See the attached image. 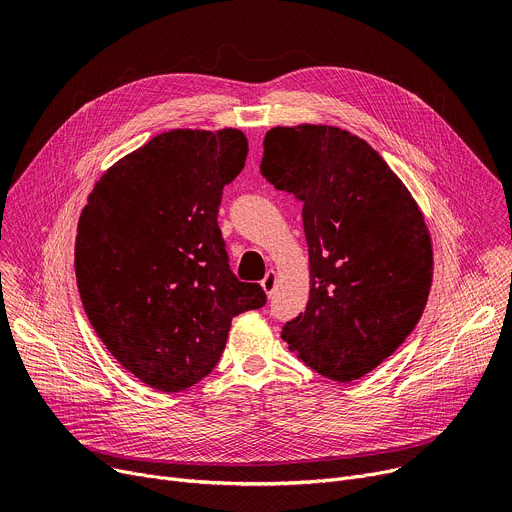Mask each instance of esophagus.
<instances>
[{
    "label": "esophagus",
    "instance_id": "34e87169",
    "mask_svg": "<svg viewBox=\"0 0 512 512\" xmlns=\"http://www.w3.org/2000/svg\"><path fill=\"white\" fill-rule=\"evenodd\" d=\"M276 284H278V274L274 269H269L267 274H265V278L261 280V288H263V292L267 294V296H271V292L276 290Z\"/></svg>",
    "mask_w": 512,
    "mask_h": 512
}]
</instances>
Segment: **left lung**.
Wrapping results in <instances>:
<instances>
[{"mask_svg": "<svg viewBox=\"0 0 512 512\" xmlns=\"http://www.w3.org/2000/svg\"><path fill=\"white\" fill-rule=\"evenodd\" d=\"M261 173L302 203L309 245V302L282 339L323 377L358 381L428 302L434 257L418 201L377 150L333 125L271 127Z\"/></svg>", "mask_w": 512, "mask_h": 512, "instance_id": "1", "label": "left lung"}]
</instances>
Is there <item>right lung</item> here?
Segmentation results:
<instances>
[{"label": "right lung", "instance_id": "add662e5", "mask_svg": "<svg viewBox=\"0 0 512 512\" xmlns=\"http://www.w3.org/2000/svg\"><path fill=\"white\" fill-rule=\"evenodd\" d=\"M249 152L241 129H170L105 170L76 236V278L102 344L142 383L177 393L218 364L259 284L228 267L218 206Z\"/></svg>", "mask_w": 512, "mask_h": 512}]
</instances>
